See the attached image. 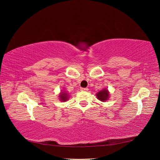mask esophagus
I'll use <instances>...</instances> for the list:
<instances>
[{"label":"esophagus","mask_w":160,"mask_h":160,"mask_svg":"<svg viewBox=\"0 0 160 160\" xmlns=\"http://www.w3.org/2000/svg\"><path fill=\"white\" fill-rule=\"evenodd\" d=\"M80 90L81 91H84V92H87V91H88V88H80Z\"/></svg>","instance_id":"34e87169"}]
</instances>
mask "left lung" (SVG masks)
<instances>
[{"mask_svg": "<svg viewBox=\"0 0 160 160\" xmlns=\"http://www.w3.org/2000/svg\"><path fill=\"white\" fill-rule=\"evenodd\" d=\"M96 96H97V98L98 99L99 101L104 102L109 99V96H110V92H109V90H108L107 88H104L102 89V90L99 91L96 94Z\"/></svg>", "mask_w": 160, "mask_h": 160, "instance_id": "1", "label": "left lung"}]
</instances>
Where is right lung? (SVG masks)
Here are the masks:
<instances>
[{
	"mask_svg": "<svg viewBox=\"0 0 160 160\" xmlns=\"http://www.w3.org/2000/svg\"><path fill=\"white\" fill-rule=\"evenodd\" d=\"M70 97V94L68 92L65 91V90H61V92L58 94V99L60 101L65 102L68 100Z\"/></svg>",
	"mask_w": 160,
	"mask_h": 160,
	"instance_id": "obj_1",
	"label": "right lung"
}]
</instances>
